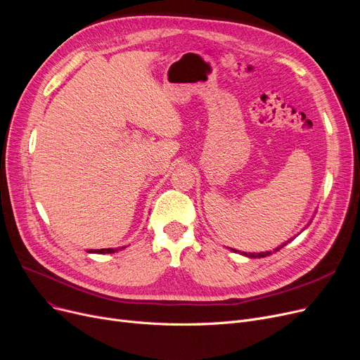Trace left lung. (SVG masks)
Returning a JSON list of instances; mask_svg holds the SVG:
<instances>
[{
    "label": "left lung",
    "instance_id": "8db88e82",
    "mask_svg": "<svg viewBox=\"0 0 360 360\" xmlns=\"http://www.w3.org/2000/svg\"><path fill=\"white\" fill-rule=\"evenodd\" d=\"M288 243V242H286ZM286 243H283L281 247H278V248H276L274 251H267V252H259V254H252V252H250V254H245L243 252V255H247V257H250V258H262V257H269V255H271L273 252H277V251H280L283 247H285ZM232 250V248H231ZM232 251H235V252H239V251H236V250H232Z\"/></svg>",
    "mask_w": 360,
    "mask_h": 360
}]
</instances>
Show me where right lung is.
Returning a JSON list of instances; mask_svg holds the SVG:
<instances>
[{
    "mask_svg": "<svg viewBox=\"0 0 360 360\" xmlns=\"http://www.w3.org/2000/svg\"><path fill=\"white\" fill-rule=\"evenodd\" d=\"M122 248H125V247H122ZM122 248H115V250H112V248H106V250H89L87 252H93V254H112V252L121 251Z\"/></svg>",
    "mask_w": 360,
    "mask_h": 360,
    "instance_id": "obj_1",
    "label": "right lung"
}]
</instances>
